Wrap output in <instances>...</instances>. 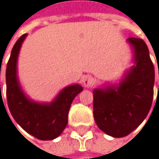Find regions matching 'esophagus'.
<instances>
[{"mask_svg": "<svg viewBox=\"0 0 159 159\" xmlns=\"http://www.w3.org/2000/svg\"><path fill=\"white\" fill-rule=\"evenodd\" d=\"M93 83V78L91 75H85L82 78V84L85 88H89Z\"/></svg>", "mask_w": 159, "mask_h": 159, "instance_id": "obj_1", "label": "esophagus"}]
</instances>
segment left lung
Here are the masks:
<instances>
[{"label": "left lung", "instance_id": "left-lung-1", "mask_svg": "<svg viewBox=\"0 0 159 159\" xmlns=\"http://www.w3.org/2000/svg\"><path fill=\"white\" fill-rule=\"evenodd\" d=\"M134 65L119 84L93 90V117L98 127L113 138L129 135L148 115L154 97L155 69L148 47L140 39H126Z\"/></svg>", "mask_w": 159, "mask_h": 159}]
</instances>
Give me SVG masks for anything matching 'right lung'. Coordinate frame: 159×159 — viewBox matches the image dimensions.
I'll list each match as a JSON object with an SVG mask.
<instances>
[{"label": "right lung", "mask_w": 159, "mask_h": 159, "mask_svg": "<svg viewBox=\"0 0 159 159\" xmlns=\"http://www.w3.org/2000/svg\"><path fill=\"white\" fill-rule=\"evenodd\" d=\"M26 37L27 34H24L17 40L6 66L7 104L14 120L27 133L41 140H52L60 136L67 126L70 105L83 88L79 84L65 87L50 103L30 99L20 86L17 68L19 53Z\"/></svg>", "instance_id": "right-lung-1"}]
</instances>
